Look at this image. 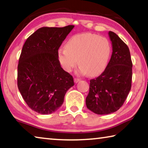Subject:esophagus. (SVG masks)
Segmentation results:
<instances>
[{
    "label": "esophagus",
    "instance_id": "obj_1",
    "mask_svg": "<svg viewBox=\"0 0 148 148\" xmlns=\"http://www.w3.org/2000/svg\"><path fill=\"white\" fill-rule=\"evenodd\" d=\"M79 81H80V79H77V78H75V79H74V82H75V83H79Z\"/></svg>",
    "mask_w": 148,
    "mask_h": 148
}]
</instances>
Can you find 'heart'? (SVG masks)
I'll use <instances>...</instances> for the list:
<instances>
[{
	"label": "heart",
	"mask_w": 148,
	"mask_h": 148,
	"mask_svg": "<svg viewBox=\"0 0 148 148\" xmlns=\"http://www.w3.org/2000/svg\"><path fill=\"white\" fill-rule=\"evenodd\" d=\"M111 48L107 38L92 33L73 36L65 48L58 50L60 64L65 71H71L78 64L79 73L95 77L105 70L110 56Z\"/></svg>",
	"instance_id": "heart-1"
}]
</instances>
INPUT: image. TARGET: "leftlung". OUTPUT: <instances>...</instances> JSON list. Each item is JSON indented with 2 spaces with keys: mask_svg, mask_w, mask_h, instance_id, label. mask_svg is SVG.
Returning <instances> with one entry per match:
<instances>
[{
  "mask_svg": "<svg viewBox=\"0 0 148 148\" xmlns=\"http://www.w3.org/2000/svg\"><path fill=\"white\" fill-rule=\"evenodd\" d=\"M112 54L106 69L90 81L86 98L89 110L98 115L114 113L124 103L131 88L132 63L127 45L112 31H109Z\"/></svg>",
  "mask_w": 148,
  "mask_h": 148,
  "instance_id": "obj_1",
  "label": "left lung"
}]
</instances>
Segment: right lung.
I'll return each mask as SVG.
<instances>
[{
	"label": "right lung",
	"mask_w": 148,
	"mask_h": 148,
	"mask_svg": "<svg viewBox=\"0 0 148 148\" xmlns=\"http://www.w3.org/2000/svg\"><path fill=\"white\" fill-rule=\"evenodd\" d=\"M74 27H43L23 45L18 66V89L29 107L40 114L58 110L66 92L74 85L73 77L62 69L58 56V49Z\"/></svg>",
	"instance_id": "right-lung-1"
}]
</instances>
